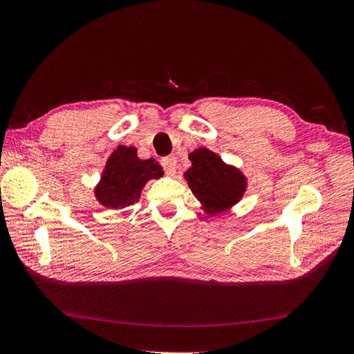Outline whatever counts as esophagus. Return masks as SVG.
<instances>
[{
    "label": "esophagus",
    "instance_id": "1",
    "mask_svg": "<svg viewBox=\"0 0 354 354\" xmlns=\"http://www.w3.org/2000/svg\"><path fill=\"white\" fill-rule=\"evenodd\" d=\"M176 164H177V158L174 155H169L160 159V165H162L165 174L173 176L176 173Z\"/></svg>",
    "mask_w": 354,
    "mask_h": 354
}]
</instances>
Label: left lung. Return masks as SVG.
<instances>
[{"label":"left lung","mask_w":354,"mask_h":354,"mask_svg":"<svg viewBox=\"0 0 354 354\" xmlns=\"http://www.w3.org/2000/svg\"><path fill=\"white\" fill-rule=\"evenodd\" d=\"M189 159L192 167L185 173V178L207 212H221L242 198L246 181L239 169L226 165L221 158L203 147L189 153Z\"/></svg>","instance_id":"left-lung-1"}]
</instances>
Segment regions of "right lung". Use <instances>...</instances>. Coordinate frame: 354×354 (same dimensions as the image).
Masks as SVG:
<instances>
[{
	"label": "right lung",
	"mask_w": 354,
	"mask_h": 354,
	"mask_svg": "<svg viewBox=\"0 0 354 354\" xmlns=\"http://www.w3.org/2000/svg\"><path fill=\"white\" fill-rule=\"evenodd\" d=\"M162 174V167L153 158L142 160L137 156L136 147L120 146L106 162L94 194L104 207L122 209L140 199L147 180L159 178Z\"/></svg>",
	"instance_id": "right-lung-1"
}]
</instances>
